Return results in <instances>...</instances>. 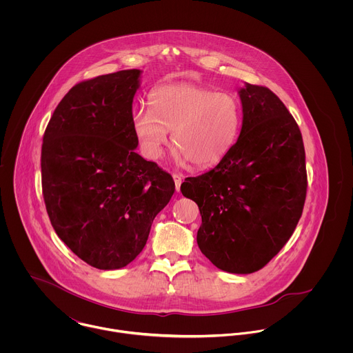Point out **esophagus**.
<instances>
[{
	"label": "esophagus",
	"mask_w": 353,
	"mask_h": 353,
	"mask_svg": "<svg viewBox=\"0 0 353 353\" xmlns=\"http://www.w3.org/2000/svg\"><path fill=\"white\" fill-rule=\"evenodd\" d=\"M172 178H174V182H175V189H176V192H179L183 176H182L181 174H174V175H172Z\"/></svg>",
	"instance_id": "obj_1"
}]
</instances>
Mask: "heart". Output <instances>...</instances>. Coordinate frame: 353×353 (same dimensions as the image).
Here are the masks:
<instances>
[{
  "instance_id": "obj_1",
  "label": "heart",
  "mask_w": 353,
  "mask_h": 353,
  "mask_svg": "<svg viewBox=\"0 0 353 353\" xmlns=\"http://www.w3.org/2000/svg\"><path fill=\"white\" fill-rule=\"evenodd\" d=\"M151 108L133 112V132L143 153L157 160L172 141L178 157L196 165L220 161L239 134L242 108L230 92L196 84H170L156 88L150 97Z\"/></svg>"
}]
</instances>
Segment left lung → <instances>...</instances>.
I'll return each mask as SVG.
<instances>
[{"instance_id": "obj_1", "label": "left lung", "mask_w": 353, "mask_h": 353, "mask_svg": "<svg viewBox=\"0 0 353 353\" xmlns=\"http://www.w3.org/2000/svg\"><path fill=\"white\" fill-rule=\"evenodd\" d=\"M242 129L220 163L181 185L199 205L197 243L219 269L249 274L263 268L294 234L307 192L301 129L269 88L238 91Z\"/></svg>"}]
</instances>
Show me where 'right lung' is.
I'll list each match as a JSON object with an SVG mask.
<instances>
[{
  "mask_svg": "<svg viewBox=\"0 0 353 353\" xmlns=\"http://www.w3.org/2000/svg\"><path fill=\"white\" fill-rule=\"evenodd\" d=\"M141 70L76 84L59 101L42 144V189L58 238L88 265L121 269L143 252L175 183L136 148L132 104Z\"/></svg>",
  "mask_w": 353,
  "mask_h": 353,
  "instance_id": "right-lung-1",
  "label": "right lung"
}]
</instances>
